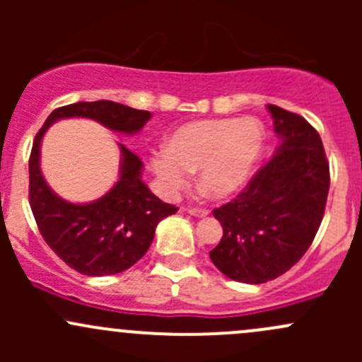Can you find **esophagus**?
Here are the masks:
<instances>
[{"mask_svg":"<svg viewBox=\"0 0 362 362\" xmlns=\"http://www.w3.org/2000/svg\"><path fill=\"white\" fill-rule=\"evenodd\" d=\"M189 214L192 217H206L208 210H204V208H189Z\"/></svg>","mask_w":362,"mask_h":362,"instance_id":"obj_1","label":"esophagus"}]
</instances>
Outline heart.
<instances>
[{
    "mask_svg": "<svg viewBox=\"0 0 362 362\" xmlns=\"http://www.w3.org/2000/svg\"><path fill=\"white\" fill-rule=\"evenodd\" d=\"M264 127L255 119H203L175 129L166 152L152 158L160 191L175 196L198 171L199 189L211 199H229L252 178L262 151Z\"/></svg>",
    "mask_w": 362,
    "mask_h": 362,
    "instance_id": "b5f03b06",
    "label": "heart"
}]
</instances>
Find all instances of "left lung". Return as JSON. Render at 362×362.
<instances>
[{
    "label": "left lung",
    "mask_w": 362,
    "mask_h": 362,
    "mask_svg": "<svg viewBox=\"0 0 362 362\" xmlns=\"http://www.w3.org/2000/svg\"><path fill=\"white\" fill-rule=\"evenodd\" d=\"M280 145L238 198L215 208L221 242L210 259L228 279L264 284L305 255L324 217L329 163L319 133L301 115L268 105Z\"/></svg>",
    "instance_id": "left-lung-1"
}]
</instances>
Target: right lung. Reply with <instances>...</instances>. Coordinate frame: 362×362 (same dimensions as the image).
I'll return each instance as SVG.
<instances>
[{
    "label": "right lung",
    "mask_w": 362,
    "mask_h": 362,
    "mask_svg": "<svg viewBox=\"0 0 362 362\" xmlns=\"http://www.w3.org/2000/svg\"><path fill=\"white\" fill-rule=\"evenodd\" d=\"M71 117L93 119L120 134H136L148 122L151 112L107 100L56 108L36 134L29 158V204L47 245L82 275H115L144 257L158 224L177 214V206L151 192L141 180L144 163L122 144L119 180L107 194L90 203L59 198L40 170V148L47 129Z\"/></svg>",
    "instance_id": "add662e5"
}]
</instances>
